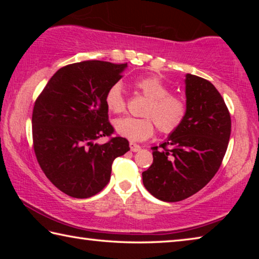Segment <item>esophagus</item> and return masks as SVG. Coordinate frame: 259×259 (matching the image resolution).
<instances>
[{
  "instance_id": "obj_1",
  "label": "esophagus",
  "mask_w": 259,
  "mask_h": 259,
  "mask_svg": "<svg viewBox=\"0 0 259 259\" xmlns=\"http://www.w3.org/2000/svg\"><path fill=\"white\" fill-rule=\"evenodd\" d=\"M130 150L133 152H139L142 150V147H140L138 144H135V143H130Z\"/></svg>"
}]
</instances>
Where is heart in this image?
<instances>
[{"label": "heart", "mask_w": 259, "mask_h": 259, "mask_svg": "<svg viewBox=\"0 0 259 259\" xmlns=\"http://www.w3.org/2000/svg\"><path fill=\"white\" fill-rule=\"evenodd\" d=\"M134 85L140 95L147 98L142 114L144 117H123L115 121L114 126L122 137L131 142H143L152 137L155 125L161 134H172L185 120L187 105L182 96L170 93L169 85L155 75L139 77ZM105 104L109 112L121 114L126 104L120 83H114L105 95Z\"/></svg>", "instance_id": "1"}]
</instances>
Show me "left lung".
Segmentation results:
<instances>
[{
    "mask_svg": "<svg viewBox=\"0 0 259 259\" xmlns=\"http://www.w3.org/2000/svg\"><path fill=\"white\" fill-rule=\"evenodd\" d=\"M187 113L182 125L160 146L143 183L153 196L177 202L195 194L218 171L229 145L231 115L211 82L186 75Z\"/></svg>",
    "mask_w": 259,
    "mask_h": 259,
    "instance_id": "left-lung-1",
    "label": "left lung"
}]
</instances>
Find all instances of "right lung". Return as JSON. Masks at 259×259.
<instances>
[{"instance_id": "obj_1", "label": "right lung", "mask_w": 259, "mask_h": 259, "mask_svg": "<svg viewBox=\"0 0 259 259\" xmlns=\"http://www.w3.org/2000/svg\"><path fill=\"white\" fill-rule=\"evenodd\" d=\"M126 64L87 60L55 73L35 100L33 147L38 164L54 185L72 198L97 194L111 179L112 163L130 150L114 134L105 95L122 77ZM102 137L110 139L100 146Z\"/></svg>"}]
</instances>
